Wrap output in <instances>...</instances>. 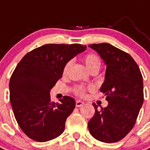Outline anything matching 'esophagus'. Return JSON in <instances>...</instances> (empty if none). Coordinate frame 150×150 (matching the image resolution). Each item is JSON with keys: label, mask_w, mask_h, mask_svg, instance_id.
Wrapping results in <instances>:
<instances>
[{"label": "esophagus", "mask_w": 150, "mask_h": 150, "mask_svg": "<svg viewBox=\"0 0 150 150\" xmlns=\"http://www.w3.org/2000/svg\"><path fill=\"white\" fill-rule=\"evenodd\" d=\"M83 104H84L83 102H82V101L80 100H77L76 101V103H75V106H76L77 108H79V107H81V106H83Z\"/></svg>", "instance_id": "1"}]
</instances>
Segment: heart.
<instances>
[{"label": "heart", "mask_w": 150, "mask_h": 150, "mask_svg": "<svg viewBox=\"0 0 150 150\" xmlns=\"http://www.w3.org/2000/svg\"><path fill=\"white\" fill-rule=\"evenodd\" d=\"M83 60H84V62L86 66H87V67L90 71L96 68L100 69V59H99V57L96 54H92V53L87 54L84 56ZM71 61H68V62L66 63V65L64 66V68H63V74L64 75H66L68 72L69 69H70L71 66ZM88 89H92V87L90 86L88 88H86V87L83 86V85H78V86H75L73 91H74V94L75 96H77L79 97L83 98L86 96Z\"/></svg>", "instance_id": "b5f03b06"}]
</instances>
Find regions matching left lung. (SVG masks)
Masks as SVG:
<instances>
[{
  "label": "left lung",
  "mask_w": 150,
  "mask_h": 150,
  "mask_svg": "<svg viewBox=\"0 0 150 150\" xmlns=\"http://www.w3.org/2000/svg\"><path fill=\"white\" fill-rule=\"evenodd\" d=\"M107 65L100 91L106 95L107 108H97L88 122L91 136L100 142L114 143L129 133L144 101L143 80L138 65L128 53L108 43L89 45Z\"/></svg>",
  "instance_id": "1"
}]
</instances>
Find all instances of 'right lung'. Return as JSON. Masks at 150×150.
<instances>
[{
    "label": "right lung",
    "mask_w": 150,
    "mask_h": 150,
    "mask_svg": "<svg viewBox=\"0 0 150 150\" xmlns=\"http://www.w3.org/2000/svg\"><path fill=\"white\" fill-rule=\"evenodd\" d=\"M86 48L81 44H46L18 62L9 81V99L18 125L32 140L48 142L64 131L75 101L65 96L60 103L52 102L50 90L62 78L66 63Z\"/></svg>",
    "instance_id": "right-lung-1"
}]
</instances>
